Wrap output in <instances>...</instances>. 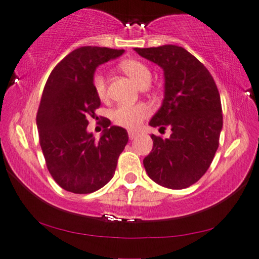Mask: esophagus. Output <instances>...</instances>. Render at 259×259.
<instances>
[{
  "instance_id": "esophagus-1",
  "label": "esophagus",
  "mask_w": 259,
  "mask_h": 259,
  "mask_svg": "<svg viewBox=\"0 0 259 259\" xmlns=\"http://www.w3.org/2000/svg\"><path fill=\"white\" fill-rule=\"evenodd\" d=\"M137 137H138V133H137V132H133V131H128V138H130V140L136 139Z\"/></svg>"
}]
</instances>
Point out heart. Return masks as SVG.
<instances>
[{"instance_id": "obj_1", "label": "heart", "mask_w": 259, "mask_h": 259, "mask_svg": "<svg viewBox=\"0 0 259 259\" xmlns=\"http://www.w3.org/2000/svg\"><path fill=\"white\" fill-rule=\"evenodd\" d=\"M120 69L127 74L131 79L139 84L146 87L151 80V70L144 62L136 59H126L119 63ZM93 88L95 95L105 100L107 98V86L105 77L101 74H95L93 77ZM151 114V109L145 104L120 105L112 112V119L115 125L125 127L127 130H138L143 125L144 120Z\"/></svg>"}]
</instances>
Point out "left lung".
<instances>
[{
    "mask_svg": "<svg viewBox=\"0 0 259 259\" xmlns=\"http://www.w3.org/2000/svg\"><path fill=\"white\" fill-rule=\"evenodd\" d=\"M134 51L164 69L165 98L150 125L172 131L168 139L152 134L153 148L144 159L145 169L159 185L186 189L205 175L219 146L223 114L217 84L206 67L183 47Z\"/></svg>",
    "mask_w": 259,
    "mask_h": 259,
    "instance_id": "left-lung-1",
    "label": "left lung"
}]
</instances>
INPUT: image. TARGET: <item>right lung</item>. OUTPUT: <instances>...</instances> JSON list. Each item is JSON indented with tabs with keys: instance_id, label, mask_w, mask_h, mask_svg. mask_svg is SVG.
<instances>
[{
	"instance_id": "obj_1",
	"label": "right lung",
	"mask_w": 259,
	"mask_h": 259,
	"mask_svg": "<svg viewBox=\"0 0 259 259\" xmlns=\"http://www.w3.org/2000/svg\"><path fill=\"white\" fill-rule=\"evenodd\" d=\"M122 53L77 48L55 66L45 84L36 115L38 141L53 179L68 192L87 194L105 186L128 141L126 130L109 126L107 118H102L105 132L100 139L87 132L88 119L95 118L100 107L92 83L94 70Z\"/></svg>"
}]
</instances>
